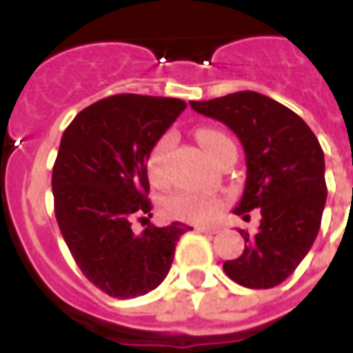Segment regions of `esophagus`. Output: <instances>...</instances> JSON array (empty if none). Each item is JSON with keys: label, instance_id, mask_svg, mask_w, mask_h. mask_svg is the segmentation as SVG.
Instances as JSON below:
<instances>
[{"label": "esophagus", "instance_id": "obj_1", "mask_svg": "<svg viewBox=\"0 0 353 353\" xmlns=\"http://www.w3.org/2000/svg\"><path fill=\"white\" fill-rule=\"evenodd\" d=\"M195 230L199 231V233H207V235H216L220 228H208V225H197Z\"/></svg>", "mask_w": 353, "mask_h": 353}]
</instances>
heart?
Wrapping results in <instances>:
<instances>
[{
  "label": "heart",
  "instance_id": "b5f03b06",
  "mask_svg": "<svg viewBox=\"0 0 353 353\" xmlns=\"http://www.w3.org/2000/svg\"><path fill=\"white\" fill-rule=\"evenodd\" d=\"M197 141L207 150V154L212 159H216L222 152L228 148H235V143L231 141L225 133L218 130H199L197 131ZM173 145V137L165 135L154 145V148L148 154L146 159V173L152 184H163L167 180V152ZM163 212L169 218L182 220V222L207 223L216 220L222 212V201L216 197H207V195H195L180 192L173 194L163 201Z\"/></svg>",
  "mask_w": 353,
  "mask_h": 353
}]
</instances>
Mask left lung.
Wrapping results in <instances>:
<instances>
[{
	"instance_id": "1",
	"label": "left lung",
	"mask_w": 353,
	"mask_h": 353,
	"mask_svg": "<svg viewBox=\"0 0 353 353\" xmlns=\"http://www.w3.org/2000/svg\"><path fill=\"white\" fill-rule=\"evenodd\" d=\"M199 114L225 123L241 139L246 184L235 214L261 210L256 235L241 231L244 250L225 261L233 282L269 290L284 282L320 231L327 199L325 161L318 139L293 110L258 92L190 101Z\"/></svg>"
}]
</instances>
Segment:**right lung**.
Listing matches in <instances>:
<instances>
[{"label":"right lung","mask_w":353,"mask_h":353,"mask_svg":"<svg viewBox=\"0 0 353 353\" xmlns=\"http://www.w3.org/2000/svg\"><path fill=\"white\" fill-rule=\"evenodd\" d=\"M186 103L118 94L82 109L63 131L52 169L54 212L84 276L101 292L131 299L158 288L188 230L146 225L152 203L146 159Z\"/></svg>","instance_id":"add662e5"}]
</instances>
